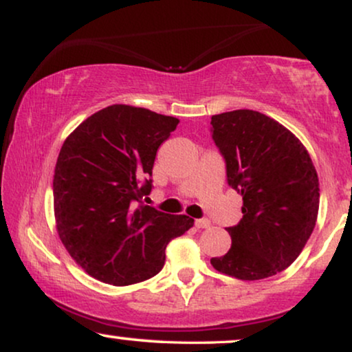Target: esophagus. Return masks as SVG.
<instances>
[{
    "instance_id": "34e87169",
    "label": "esophagus",
    "mask_w": 352,
    "mask_h": 352,
    "mask_svg": "<svg viewBox=\"0 0 352 352\" xmlns=\"http://www.w3.org/2000/svg\"><path fill=\"white\" fill-rule=\"evenodd\" d=\"M211 223L208 219H195V228L197 229H208Z\"/></svg>"
}]
</instances>
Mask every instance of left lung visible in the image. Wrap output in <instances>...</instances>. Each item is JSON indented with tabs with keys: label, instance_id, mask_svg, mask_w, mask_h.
<instances>
[{
	"label": "left lung",
	"instance_id": "obj_1",
	"mask_svg": "<svg viewBox=\"0 0 352 352\" xmlns=\"http://www.w3.org/2000/svg\"><path fill=\"white\" fill-rule=\"evenodd\" d=\"M211 126L229 186L243 199V218L226 229L232 245L211 264L240 280L276 276L316 228L320 189L309 153L290 129L256 110L213 115Z\"/></svg>",
	"mask_w": 352,
	"mask_h": 352
}]
</instances>
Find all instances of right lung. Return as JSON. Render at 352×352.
Returning <instances> with one entry per match:
<instances>
[{"label": "right lung", "instance_id": "right-lung-1", "mask_svg": "<svg viewBox=\"0 0 352 352\" xmlns=\"http://www.w3.org/2000/svg\"><path fill=\"white\" fill-rule=\"evenodd\" d=\"M179 120L113 104L78 124L62 144L52 192L60 242L91 277L131 285L162 271L165 248L194 226L142 204L152 190L158 147Z\"/></svg>", "mask_w": 352, "mask_h": 352}]
</instances>
